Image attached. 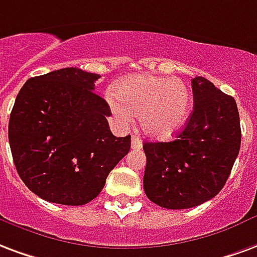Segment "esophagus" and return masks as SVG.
<instances>
[{
    "label": "esophagus",
    "mask_w": 257,
    "mask_h": 257,
    "mask_svg": "<svg viewBox=\"0 0 257 257\" xmlns=\"http://www.w3.org/2000/svg\"><path fill=\"white\" fill-rule=\"evenodd\" d=\"M132 148L135 150H140V148L143 147V144H142V140L139 139V136H132V143H131Z\"/></svg>",
    "instance_id": "1"
}]
</instances>
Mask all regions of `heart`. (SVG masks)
<instances>
[{"label": "heart", "mask_w": 257, "mask_h": 257, "mask_svg": "<svg viewBox=\"0 0 257 257\" xmlns=\"http://www.w3.org/2000/svg\"><path fill=\"white\" fill-rule=\"evenodd\" d=\"M110 109L121 123H139L148 138L166 140L182 129L192 111V92L185 81L161 76L129 77L109 96Z\"/></svg>", "instance_id": "heart-1"}]
</instances>
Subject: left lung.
Listing matches in <instances>:
<instances>
[{
  "label": "left lung",
  "instance_id": "8db88e82",
  "mask_svg": "<svg viewBox=\"0 0 257 257\" xmlns=\"http://www.w3.org/2000/svg\"><path fill=\"white\" fill-rule=\"evenodd\" d=\"M193 110L173 142H146L144 192L169 210H184L216 196L241 146L240 114L233 96L204 77L192 79Z\"/></svg>",
  "mask_w": 257,
  "mask_h": 257
}]
</instances>
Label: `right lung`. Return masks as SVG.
<instances>
[{
  "instance_id": "right-lung-1",
  "label": "right lung",
  "mask_w": 257,
  "mask_h": 257,
  "mask_svg": "<svg viewBox=\"0 0 257 257\" xmlns=\"http://www.w3.org/2000/svg\"><path fill=\"white\" fill-rule=\"evenodd\" d=\"M99 77L64 68L28 79L17 94L8 129L13 162L43 200L87 204L131 150V136L110 131L109 104L94 92Z\"/></svg>"
}]
</instances>
